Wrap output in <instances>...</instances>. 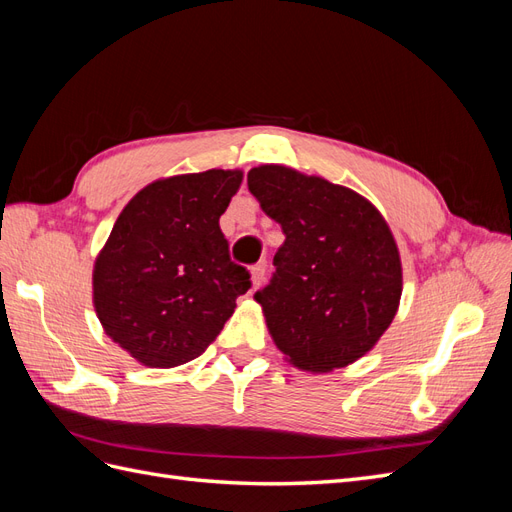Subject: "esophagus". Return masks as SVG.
Wrapping results in <instances>:
<instances>
[{"label": "esophagus", "instance_id": "34e87169", "mask_svg": "<svg viewBox=\"0 0 512 512\" xmlns=\"http://www.w3.org/2000/svg\"><path fill=\"white\" fill-rule=\"evenodd\" d=\"M265 265H262V262H258V265H254L252 267V286H254V290H258L260 288V284L265 282Z\"/></svg>", "mask_w": 512, "mask_h": 512}]
</instances>
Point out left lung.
<instances>
[{
  "instance_id": "1",
  "label": "left lung",
  "mask_w": 512,
  "mask_h": 512,
  "mask_svg": "<svg viewBox=\"0 0 512 512\" xmlns=\"http://www.w3.org/2000/svg\"><path fill=\"white\" fill-rule=\"evenodd\" d=\"M247 188L282 226L271 282L256 292L267 327L292 365L344 367L374 348L401 297L395 239L356 192L286 166H258Z\"/></svg>"
}]
</instances>
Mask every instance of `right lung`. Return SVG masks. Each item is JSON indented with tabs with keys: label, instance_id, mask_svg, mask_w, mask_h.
Segmentation results:
<instances>
[{
	"label": "right lung",
	"instance_id": "obj_1",
	"mask_svg": "<svg viewBox=\"0 0 512 512\" xmlns=\"http://www.w3.org/2000/svg\"><path fill=\"white\" fill-rule=\"evenodd\" d=\"M241 179L239 170L162 179L117 218L94 267V305L106 335L143 365L196 359L252 288L220 230Z\"/></svg>",
	"mask_w": 512,
	"mask_h": 512
}]
</instances>
